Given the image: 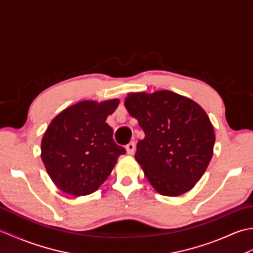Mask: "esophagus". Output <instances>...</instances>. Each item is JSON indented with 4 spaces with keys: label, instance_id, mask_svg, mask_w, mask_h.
<instances>
[{
    "label": "esophagus",
    "instance_id": "obj_1",
    "mask_svg": "<svg viewBox=\"0 0 253 253\" xmlns=\"http://www.w3.org/2000/svg\"><path fill=\"white\" fill-rule=\"evenodd\" d=\"M135 148H136V146H135V143L133 142H129L126 146V151H127V154H129V155H131L133 152H135Z\"/></svg>",
    "mask_w": 253,
    "mask_h": 253
}]
</instances>
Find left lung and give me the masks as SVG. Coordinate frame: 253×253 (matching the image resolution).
Wrapping results in <instances>:
<instances>
[{
    "instance_id": "8db88e82",
    "label": "left lung",
    "mask_w": 253,
    "mask_h": 253,
    "mask_svg": "<svg viewBox=\"0 0 253 253\" xmlns=\"http://www.w3.org/2000/svg\"><path fill=\"white\" fill-rule=\"evenodd\" d=\"M125 106L146 135L135 158L150 184L163 196L191 190L207 170L215 142L206 111L169 90L128 93Z\"/></svg>"
}]
</instances>
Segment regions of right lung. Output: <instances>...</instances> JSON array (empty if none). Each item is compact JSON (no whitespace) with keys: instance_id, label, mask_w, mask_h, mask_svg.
<instances>
[{"instance_id":"obj_1","label":"right lung","mask_w":253,"mask_h":253,"mask_svg":"<svg viewBox=\"0 0 253 253\" xmlns=\"http://www.w3.org/2000/svg\"><path fill=\"white\" fill-rule=\"evenodd\" d=\"M120 100L82 101L61 112L46 128L41 159L52 181L75 197L94 192L126 150L113 140L106 118Z\"/></svg>"}]
</instances>
